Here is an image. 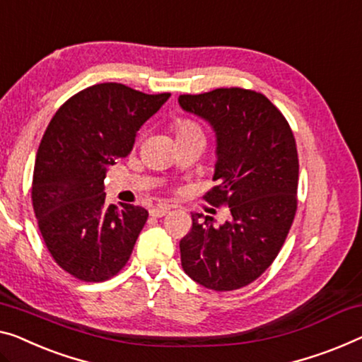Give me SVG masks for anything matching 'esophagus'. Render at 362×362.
I'll use <instances>...</instances> for the list:
<instances>
[{
	"label": "esophagus",
	"instance_id": "obj_1",
	"mask_svg": "<svg viewBox=\"0 0 362 362\" xmlns=\"http://www.w3.org/2000/svg\"><path fill=\"white\" fill-rule=\"evenodd\" d=\"M170 211V206L169 204H159V206H154L151 208L149 214L153 216V218H163V216H165L167 213Z\"/></svg>",
	"mask_w": 362,
	"mask_h": 362
}]
</instances>
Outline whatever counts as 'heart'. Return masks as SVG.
I'll list each match as a JSON object with an SVG mask.
<instances>
[{
	"instance_id": "heart-1",
	"label": "heart",
	"mask_w": 362,
	"mask_h": 362,
	"mask_svg": "<svg viewBox=\"0 0 362 362\" xmlns=\"http://www.w3.org/2000/svg\"><path fill=\"white\" fill-rule=\"evenodd\" d=\"M172 132L175 134V139L198 138L204 141V133L202 127H199L195 120H192V118H177V120L172 123Z\"/></svg>"
}]
</instances>
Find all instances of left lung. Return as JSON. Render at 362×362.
<instances>
[{"instance_id":"left-lung-1","label":"left lung","mask_w":362,"mask_h":362,"mask_svg":"<svg viewBox=\"0 0 362 362\" xmlns=\"http://www.w3.org/2000/svg\"><path fill=\"white\" fill-rule=\"evenodd\" d=\"M183 110L211 123L218 163L204 193L213 206H229L230 221L192 214L180 240L182 267L193 281L234 291L255 281L274 262L298 209L299 158L288 120L268 97L252 89L219 88L179 97Z\"/></svg>"}]
</instances>
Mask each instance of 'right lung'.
<instances>
[{
	"instance_id": "1",
	"label": "right lung",
	"mask_w": 362,
	"mask_h": 362,
	"mask_svg": "<svg viewBox=\"0 0 362 362\" xmlns=\"http://www.w3.org/2000/svg\"><path fill=\"white\" fill-rule=\"evenodd\" d=\"M169 97L120 83L94 84L69 97L43 133L32 206L47 250L79 281L110 279L132 255L148 211L107 204L105 172L132 153L138 129Z\"/></svg>"
}]
</instances>
